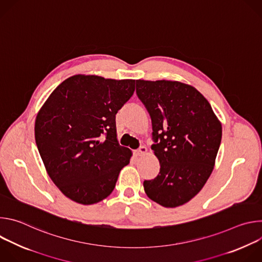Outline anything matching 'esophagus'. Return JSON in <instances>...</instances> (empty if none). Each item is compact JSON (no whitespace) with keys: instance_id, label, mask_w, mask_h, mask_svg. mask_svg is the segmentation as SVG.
Here are the masks:
<instances>
[{"instance_id":"obj_1","label":"esophagus","mask_w":262,"mask_h":262,"mask_svg":"<svg viewBox=\"0 0 262 262\" xmlns=\"http://www.w3.org/2000/svg\"><path fill=\"white\" fill-rule=\"evenodd\" d=\"M146 152H147V148H146L145 146H141V147L138 149V150L135 151V156H136V157H142V156H144Z\"/></svg>"}]
</instances>
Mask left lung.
Returning a JSON list of instances; mask_svg holds the SVG:
<instances>
[{"label": "left lung", "instance_id": "8db88e82", "mask_svg": "<svg viewBox=\"0 0 262 262\" xmlns=\"http://www.w3.org/2000/svg\"><path fill=\"white\" fill-rule=\"evenodd\" d=\"M136 92L152 123L151 145L160 173L144 180L146 195L164 207L194 198L210 176L222 139V124L207 99L176 81H136Z\"/></svg>", "mask_w": 262, "mask_h": 262}]
</instances>
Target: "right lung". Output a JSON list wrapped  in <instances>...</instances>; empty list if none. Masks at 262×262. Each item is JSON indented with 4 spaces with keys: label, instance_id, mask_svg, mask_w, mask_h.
I'll return each mask as SVG.
<instances>
[{
    "label": "right lung",
    "instance_id": "obj_1",
    "mask_svg": "<svg viewBox=\"0 0 262 262\" xmlns=\"http://www.w3.org/2000/svg\"><path fill=\"white\" fill-rule=\"evenodd\" d=\"M135 80L77 74L40 108L35 140L47 172L70 200L90 205L113 192L130 149L117 141L116 114L133 96Z\"/></svg>",
    "mask_w": 262,
    "mask_h": 262
}]
</instances>
